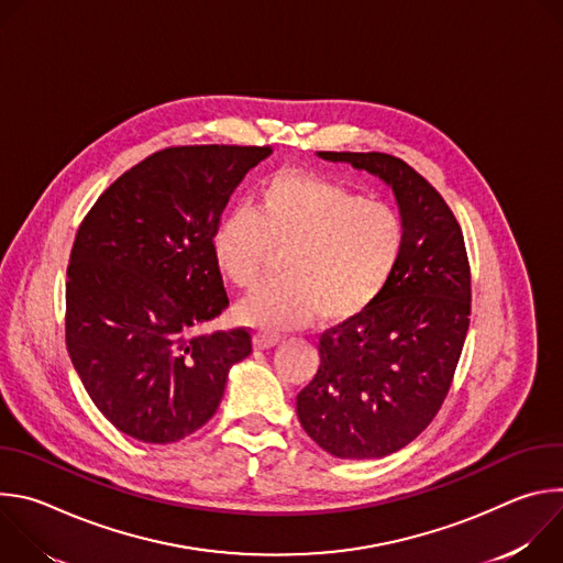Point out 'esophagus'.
Instances as JSON below:
<instances>
[{
	"instance_id": "obj_1",
	"label": "esophagus",
	"mask_w": 563,
	"mask_h": 563,
	"mask_svg": "<svg viewBox=\"0 0 563 563\" xmlns=\"http://www.w3.org/2000/svg\"><path fill=\"white\" fill-rule=\"evenodd\" d=\"M278 343H280L278 334H269V332H258L256 334V347L258 350H269V347H274Z\"/></svg>"
}]
</instances>
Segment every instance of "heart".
Listing matches in <instances>:
<instances>
[{"label":"heart","instance_id":"heart-1","mask_svg":"<svg viewBox=\"0 0 563 563\" xmlns=\"http://www.w3.org/2000/svg\"><path fill=\"white\" fill-rule=\"evenodd\" d=\"M406 245V227L385 202L309 174L280 172L216 227L211 252L222 276L252 289L274 252L280 280L240 305V316L265 330L300 328L320 313L341 323L365 311L387 287Z\"/></svg>","mask_w":563,"mask_h":563}]
</instances>
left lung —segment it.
Wrapping results in <instances>:
<instances>
[{"label":"left lung","mask_w":563,"mask_h":563,"mask_svg":"<svg viewBox=\"0 0 563 563\" xmlns=\"http://www.w3.org/2000/svg\"><path fill=\"white\" fill-rule=\"evenodd\" d=\"M385 180L406 245L383 294L320 334V365L296 396L305 432L339 459H380L412 443L450 391L470 325L463 231L441 194L389 153L320 151Z\"/></svg>","instance_id":"8db88e82"}]
</instances>
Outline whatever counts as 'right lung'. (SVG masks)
<instances>
[{
	"label": "right lung",
	"mask_w": 563,
	"mask_h": 563,
	"mask_svg": "<svg viewBox=\"0 0 563 563\" xmlns=\"http://www.w3.org/2000/svg\"><path fill=\"white\" fill-rule=\"evenodd\" d=\"M272 146H169L122 174L77 229L66 350L98 410L144 443H176L218 410L252 332H200L229 307L211 238Z\"/></svg>",
	"instance_id": "right-lung-1"
}]
</instances>
